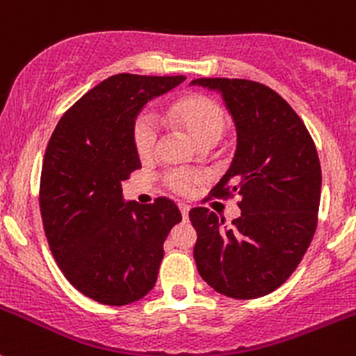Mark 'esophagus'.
<instances>
[{"label":"esophagus","instance_id":"1","mask_svg":"<svg viewBox=\"0 0 356 356\" xmlns=\"http://www.w3.org/2000/svg\"><path fill=\"white\" fill-rule=\"evenodd\" d=\"M179 210H181L182 217H184V220H188L189 217V205H186V203H179Z\"/></svg>","mask_w":356,"mask_h":356}]
</instances>
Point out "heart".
<instances>
[{"label": "heart", "mask_w": 356, "mask_h": 356, "mask_svg": "<svg viewBox=\"0 0 356 356\" xmlns=\"http://www.w3.org/2000/svg\"><path fill=\"white\" fill-rule=\"evenodd\" d=\"M167 116L198 146L212 147L222 139L227 129V113L216 99L203 94H188L170 102ZM132 143L143 160H151L158 151L160 132L149 115L140 113L132 123ZM202 182L195 172L174 170L165 175V186L177 195L188 196Z\"/></svg>", "instance_id": "1"}]
</instances>
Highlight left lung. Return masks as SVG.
Masks as SVG:
<instances>
[{
  "label": "left lung",
  "instance_id": "8db88e82",
  "mask_svg": "<svg viewBox=\"0 0 356 356\" xmlns=\"http://www.w3.org/2000/svg\"><path fill=\"white\" fill-rule=\"evenodd\" d=\"M191 83L219 90L233 116L236 153L209 196H238L241 209L227 226L205 207L189 210L196 268L219 294L262 298L289 280L313 240L322 189L318 153L298 113L270 86L238 78Z\"/></svg>",
  "mask_w": 356,
  "mask_h": 356
}]
</instances>
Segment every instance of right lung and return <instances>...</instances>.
<instances>
[{
	"label": "right lung",
	"mask_w": 356,
	"mask_h": 356,
	"mask_svg": "<svg viewBox=\"0 0 356 356\" xmlns=\"http://www.w3.org/2000/svg\"><path fill=\"white\" fill-rule=\"evenodd\" d=\"M186 76L115 74L58 120L40 181L48 245L69 284L101 305L125 306L154 287L163 241L182 216L172 200L125 205L122 182L139 170L132 123Z\"/></svg>",
	"instance_id": "add662e5"
}]
</instances>
